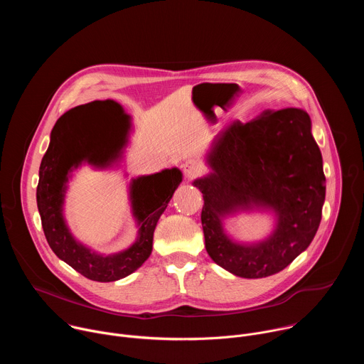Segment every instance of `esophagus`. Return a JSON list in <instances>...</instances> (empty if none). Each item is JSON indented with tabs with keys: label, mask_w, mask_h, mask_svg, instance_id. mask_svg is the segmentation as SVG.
<instances>
[{
	"label": "esophagus",
	"mask_w": 364,
	"mask_h": 364,
	"mask_svg": "<svg viewBox=\"0 0 364 364\" xmlns=\"http://www.w3.org/2000/svg\"><path fill=\"white\" fill-rule=\"evenodd\" d=\"M183 173L186 176V178L188 180H193L194 177L200 176L201 174V167L197 161L194 160H187L184 164H183Z\"/></svg>",
	"instance_id": "esophagus-1"
}]
</instances>
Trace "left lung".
Wrapping results in <instances>:
<instances>
[{
    "mask_svg": "<svg viewBox=\"0 0 364 364\" xmlns=\"http://www.w3.org/2000/svg\"><path fill=\"white\" fill-rule=\"evenodd\" d=\"M210 171L193 186L203 193L205 250L228 272L265 278L287 268L313 242L326 200L321 151L311 118L299 108L230 122L207 151ZM242 213L273 216L269 235L255 242L233 240L224 220Z\"/></svg>",
    "mask_w": 364,
    "mask_h": 364,
    "instance_id": "8db88e82",
    "label": "left lung"
}]
</instances>
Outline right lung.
<instances>
[{
    "mask_svg": "<svg viewBox=\"0 0 364 364\" xmlns=\"http://www.w3.org/2000/svg\"><path fill=\"white\" fill-rule=\"evenodd\" d=\"M92 103L66 112L51 129L50 144L38 170L37 207L48 246L59 259L92 281L114 282L135 272L149 257L155 226L183 181V173L173 167L131 178L128 198L138 233L128 247L105 255L77 240L65 216L69 181L83 166L95 170L119 167L132 128L131 117L117 103L121 121L118 139L105 148L102 136L86 124Z\"/></svg>",
    "mask_w": 364,
    "mask_h": 364,
    "instance_id": "1",
    "label": "right lung"
}]
</instances>
